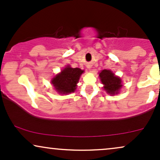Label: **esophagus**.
<instances>
[{"label": "esophagus", "mask_w": 160, "mask_h": 160, "mask_svg": "<svg viewBox=\"0 0 160 160\" xmlns=\"http://www.w3.org/2000/svg\"><path fill=\"white\" fill-rule=\"evenodd\" d=\"M88 68H89V69H90V68H91V66H88Z\"/></svg>", "instance_id": "esophagus-1"}]
</instances>
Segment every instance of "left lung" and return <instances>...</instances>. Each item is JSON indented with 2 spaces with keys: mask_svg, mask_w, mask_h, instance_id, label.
<instances>
[{
  "mask_svg": "<svg viewBox=\"0 0 160 160\" xmlns=\"http://www.w3.org/2000/svg\"><path fill=\"white\" fill-rule=\"evenodd\" d=\"M99 76L101 82L104 86V90L108 94L110 95L118 94L122 87V80L119 77L115 75L112 71L107 69L102 70Z\"/></svg>",
  "mask_w": 160,
  "mask_h": 160,
  "instance_id": "left-lung-1",
  "label": "left lung"
}]
</instances>
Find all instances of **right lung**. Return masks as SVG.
Instances as JSON below:
<instances>
[{"mask_svg": "<svg viewBox=\"0 0 160 160\" xmlns=\"http://www.w3.org/2000/svg\"><path fill=\"white\" fill-rule=\"evenodd\" d=\"M83 72L79 68H72L70 66H67L60 73L52 78L51 82L59 94H70L75 92L77 83Z\"/></svg>", "mask_w": 160, "mask_h": 160, "instance_id": "add662e5", "label": "right lung"}]
</instances>
